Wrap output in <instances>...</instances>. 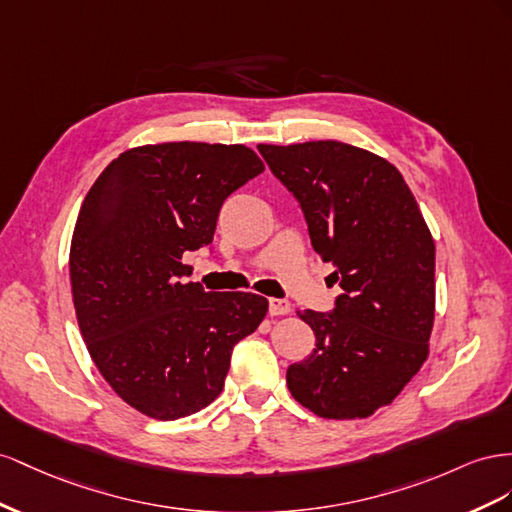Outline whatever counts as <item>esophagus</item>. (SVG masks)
Instances as JSON below:
<instances>
[{"label": "esophagus", "instance_id": "34e87169", "mask_svg": "<svg viewBox=\"0 0 512 512\" xmlns=\"http://www.w3.org/2000/svg\"><path fill=\"white\" fill-rule=\"evenodd\" d=\"M268 311H270V315H287L291 311V304L281 298H270Z\"/></svg>", "mask_w": 512, "mask_h": 512}]
</instances>
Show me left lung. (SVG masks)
I'll return each mask as SVG.
<instances>
[{
  "label": "left lung",
  "instance_id": "8db88e82",
  "mask_svg": "<svg viewBox=\"0 0 512 512\" xmlns=\"http://www.w3.org/2000/svg\"><path fill=\"white\" fill-rule=\"evenodd\" d=\"M304 212L315 253L343 294L330 313L300 311L313 354L287 386L321 418H367L392 403L429 354L435 242L399 169L341 141L257 145Z\"/></svg>",
  "mask_w": 512,
  "mask_h": 512
}]
</instances>
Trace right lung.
Listing matches in <instances>:
<instances>
[{
	"instance_id": "add662e5",
	"label": "right lung",
	"mask_w": 512,
	"mask_h": 512,
	"mask_svg": "<svg viewBox=\"0 0 512 512\" xmlns=\"http://www.w3.org/2000/svg\"><path fill=\"white\" fill-rule=\"evenodd\" d=\"M264 171L246 145L126 150L85 195L70 244L77 321L107 384L137 412L175 420L210 405L231 352L268 300L184 283L186 251L212 244L225 199Z\"/></svg>"
}]
</instances>
